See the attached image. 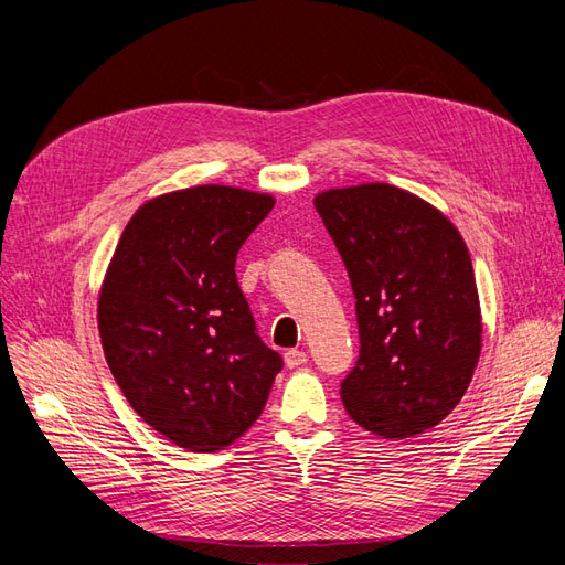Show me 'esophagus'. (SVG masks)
I'll return each mask as SVG.
<instances>
[{
	"instance_id": "1",
	"label": "esophagus",
	"mask_w": 565,
	"mask_h": 565,
	"mask_svg": "<svg viewBox=\"0 0 565 565\" xmlns=\"http://www.w3.org/2000/svg\"><path fill=\"white\" fill-rule=\"evenodd\" d=\"M306 361H309V355H306V353H303V351H299V349L285 351V365H287L289 370H295V367L303 365Z\"/></svg>"
}]
</instances>
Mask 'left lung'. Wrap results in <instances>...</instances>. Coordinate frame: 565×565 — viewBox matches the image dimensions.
I'll return each instance as SVG.
<instances>
[{"label": "left lung", "instance_id": "1", "mask_svg": "<svg viewBox=\"0 0 565 565\" xmlns=\"http://www.w3.org/2000/svg\"><path fill=\"white\" fill-rule=\"evenodd\" d=\"M313 204L355 297L361 355L339 388L349 417L382 438L434 429L467 393L483 347L465 237L391 183L330 188Z\"/></svg>", "mask_w": 565, "mask_h": 565}]
</instances>
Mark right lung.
<instances>
[{
  "instance_id": "obj_1",
  "label": "right lung",
  "mask_w": 565,
  "mask_h": 565,
  "mask_svg": "<svg viewBox=\"0 0 565 565\" xmlns=\"http://www.w3.org/2000/svg\"><path fill=\"white\" fill-rule=\"evenodd\" d=\"M276 198L204 183L150 198L119 235L98 292V334L125 398L191 452L259 419L282 358L256 334L235 256Z\"/></svg>"
}]
</instances>
